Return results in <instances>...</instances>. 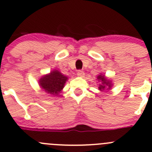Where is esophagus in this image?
I'll return each mask as SVG.
<instances>
[{
	"label": "esophagus",
	"instance_id": "esophagus-1",
	"mask_svg": "<svg viewBox=\"0 0 152 152\" xmlns=\"http://www.w3.org/2000/svg\"><path fill=\"white\" fill-rule=\"evenodd\" d=\"M77 75L79 76H80V77H84L85 76V72L82 70H79L77 71Z\"/></svg>",
	"mask_w": 152,
	"mask_h": 152
}]
</instances>
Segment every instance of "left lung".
<instances>
[{"mask_svg": "<svg viewBox=\"0 0 152 152\" xmlns=\"http://www.w3.org/2000/svg\"><path fill=\"white\" fill-rule=\"evenodd\" d=\"M98 79L102 82V84L99 85V90H110L112 87V84L111 82H110L109 80H107V79L105 78L104 76H101L99 75L98 76Z\"/></svg>", "mask_w": 152, "mask_h": 152, "instance_id": "8db88e82", "label": "left lung"}]
</instances>
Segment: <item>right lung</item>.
<instances>
[{
	"label": "right lung",
	"mask_w": 152,
	"mask_h": 152,
	"mask_svg": "<svg viewBox=\"0 0 152 152\" xmlns=\"http://www.w3.org/2000/svg\"><path fill=\"white\" fill-rule=\"evenodd\" d=\"M67 79V76L55 70L41 78L39 80V85L46 93L57 96L64 87Z\"/></svg>",
	"instance_id": "add662e5"
}]
</instances>
